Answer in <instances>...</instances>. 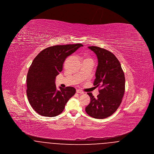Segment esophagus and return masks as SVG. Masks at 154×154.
I'll list each match as a JSON object with an SVG mask.
<instances>
[{
  "mask_svg": "<svg viewBox=\"0 0 154 154\" xmlns=\"http://www.w3.org/2000/svg\"><path fill=\"white\" fill-rule=\"evenodd\" d=\"M76 92H77V93H79V94H84V92L82 91L81 90V89H77V90H76Z\"/></svg>",
  "mask_w": 154,
  "mask_h": 154,
  "instance_id": "34e87169",
  "label": "esophagus"
}]
</instances>
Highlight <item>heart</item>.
<instances>
[{
  "instance_id": "obj_1",
  "label": "heart",
  "mask_w": 154,
  "mask_h": 154,
  "mask_svg": "<svg viewBox=\"0 0 154 154\" xmlns=\"http://www.w3.org/2000/svg\"><path fill=\"white\" fill-rule=\"evenodd\" d=\"M85 59H89V60H92L91 58H90V57H86V58H85Z\"/></svg>"
}]
</instances>
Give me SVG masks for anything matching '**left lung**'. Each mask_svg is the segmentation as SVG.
<instances>
[{
  "mask_svg": "<svg viewBox=\"0 0 154 154\" xmlns=\"http://www.w3.org/2000/svg\"><path fill=\"white\" fill-rule=\"evenodd\" d=\"M88 48L98 59L94 85L100 88V94L95 98L92 93H87L91 102L85 111L92 117L104 119L114 114L122 102L125 90L124 72L119 61L111 52L96 46Z\"/></svg>",
  "mask_w": 154,
  "mask_h": 154,
  "instance_id": "left-lung-1",
  "label": "left lung"
}]
</instances>
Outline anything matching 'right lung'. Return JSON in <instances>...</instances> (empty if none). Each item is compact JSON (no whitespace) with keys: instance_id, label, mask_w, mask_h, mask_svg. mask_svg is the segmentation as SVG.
<instances>
[{"instance_id":"add662e5","label":"right lung","mask_w":154,"mask_h":154,"mask_svg":"<svg viewBox=\"0 0 154 154\" xmlns=\"http://www.w3.org/2000/svg\"><path fill=\"white\" fill-rule=\"evenodd\" d=\"M82 46L81 43L51 46L33 59L27 74L26 95L30 106L40 116H58L75 94L76 90L72 87L57 91L55 80L66 58Z\"/></svg>"}]
</instances>
